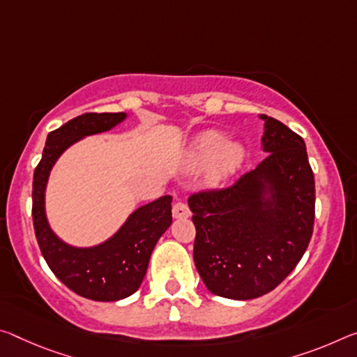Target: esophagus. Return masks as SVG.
<instances>
[{
    "mask_svg": "<svg viewBox=\"0 0 357 357\" xmlns=\"http://www.w3.org/2000/svg\"><path fill=\"white\" fill-rule=\"evenodd\" d=\"M172 211H173V218H174V219H185V218L190 216V209H189V206L185 205V203H183V202L174 203Z\"/></svg>",
    "mask_w": 357,
    "mask_h": 357,
    "instance_id": "34e87169",
    "label": "esophagus"
}]
</instances>
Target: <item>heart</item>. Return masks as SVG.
<instances>
[{"instance_id": "heart-1", "label": "heart", "mask_w": 357, "mask_h": 357, "mask_svg": "<svg viewBox=\"0 0 357 357\" xmlns=\"http://www.w3.org/2000/svg\"><path fill=\"white\" fill-rule=\"evenodd\" d=\"M246 149L241 143L227 141L219 130H203L192 141L188 152V163L192 169L209 168V183L220 184L241 167Z\"/></svg>"}]
</instances>
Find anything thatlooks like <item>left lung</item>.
I'll return each instance as SVG.
<instances>
[{
    "instance_id": "left-lung-1",
    "label": "left lung",
    "mask_w": 357,
    "mask_h": 357,
    "mask_svg": "<svg viewBox=\"0 0 357 357\" xmlns=\"http://www.w3.org/2000/svg\"><path fill=\"white\" fill-rule=\"evenodd\" d=\"M259 117L268 155L231 188L189 199L197 271L209 292L234 301L273 291L313 234L314 176L305 141L276 119Z\"/></svg>"
}]
</instances>
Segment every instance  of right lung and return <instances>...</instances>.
I'll return each mask as SVG.
<instances>
[{
	"label": "right lung",
	"instance_id": "obj_1",
	"mask_svg": "<svg viewBox=\"0 0 357 357\" xmlns=\"http://www.w3.org/2000/svg\"><path fill=\"white\" fill-rule=\"evenodd\" d=\"M126 112H87L47 135L43 158L33 176V225L50 270L66 287L97 302L122 301L139 289L157 241L172 225V197L163 195L130 213L109 238L93 246H75L50 227L46 189L50 172L63 152L90 135L109 132Z\"/></svg>",
	"mask_w": 357,
	"mask_h": 357
}]
</instances>
